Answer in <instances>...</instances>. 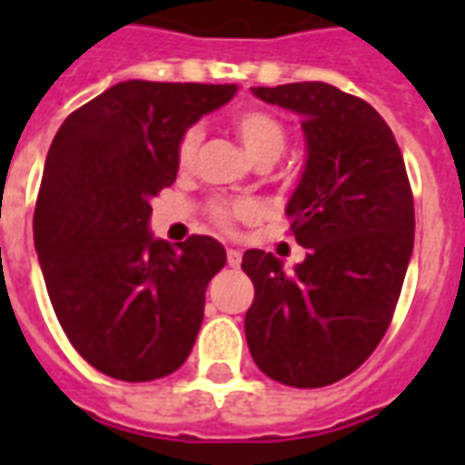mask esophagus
<instances>
[{
    "instance_id": "esophagus-1",
    "label": "esophagus",
    "mask_w": 465,
    "mask_h": 465,
    "mask_svg": "<svg viewBox=\"0 0 465 465\" xmlns=\"http://www.w3.org/2000/svg\"><path fill=\"white\" fill-rule=\"evenodd\" d=\"M226 262H229V266H239L242 263V252L239 249H226Z\"/></svg>"
}]
</instances>
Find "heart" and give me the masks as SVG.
Returning <instances> with one entry per match:
<instances>
[{
	"mask_svg": "<svg viewBox=\"0 0 465 465\" xmlns=\"http://www.w3.org/2000/svg\"><path fill=\"white\" fill-rule=\"evenodd\" d=\"M232 124L239 142L243 143V149L253 162L256 159H273L276 162L282 156L283 146H286V129L276 116H272L269 112H262V109H243V112L233 116ZM199 143H202V129L199 126H192V129H186L182 134L179 146H176V162H179L182 169L192 166ZM212 213L213 222L229 226L233 219L246 213V206H242V203H216Z\"/></svg>",
	"mask_w": 465,
	"mask_h": 465,
	"instance_id": "b5f03b06",
	"label": "heart"
}]
</instances>
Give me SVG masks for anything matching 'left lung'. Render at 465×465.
Returning a JSON list of instances; mask_svg holds the SVG:
<instances>
[{
  "label": "left lung",
  "instance_id": "8db88e82",
  "mask_svg": "<svg viewBox=\"0 0 465 465\" xmlns=\"http://www.w3.org/2000/svg\"><path fill=\"white\" fill-rule=\"evenodd\" d=\"M252 92L302 116L306 163L286 216L306 259L286 273L273 253H243L246 343L269 379L319 389L359 369L389 329L413 253L411 183L389 124L359 96L323 82Z\"/></svg>",
  "mask_w": 465,
  "mask_h": 465
}]
</instances>
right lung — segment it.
<instances>
[{
	"label": "right lung",
	"instance_id": "obj_1",
	"mask_svg": "<svg viewBox=\"0 0 465 465\" xmlns=\"http://www.w3.org/2000/svg\"><path fill=\"white\" fill-rule=\"evenodd\" d=\"M236 84L119 82L66 116L49 146L35 246L66 339L119 381L163 379L192 353L206 286L226 263L212 236L176 249L149 232L176 182V146Z\"/></svg>",
	"mask_w": 465,
	"mask_h": 465
}]
</instances>
